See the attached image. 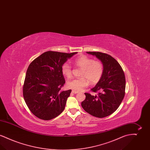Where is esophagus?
<instances>
[{"instance_id": "esophagus-1", "label": "esophagus", "mask_w": 150, "mask_h": 150, "mask_svg": "<svg viewBox=\"0 0 150 150\" xmlns=\"http://www.w3.org/2000/svg\"><path fill=\"white\" fill-rule=\"evenodd\" d=\"M72 93H74V94H76V93H79L78 91H74V90H72Z\"/></svg>"}]
</instances>
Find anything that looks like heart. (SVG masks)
<instances>
[{
  "label": "heart",
  "mask_w": 150,
  "mask_h": 150,
  "mask_svg": "<svg viewBox=\"0 0 150 150\" xmlns=\"http://www.w3.org/2000/svg\"><path fill=\"white\" fill-rule=\"evenodd\" d=\"M73 63L75 66L82 69L80 74L81 78L73 79L67 83V87L74 91H81L88 86L89 81L92 84L98 83L103 75L104 66L100 61L94 60L93 58L83 55L75 58ZM61 72L65 77L70 78L72 75L71 66L67 63H64L62 65Z\"/></svg>",
  "instance_id": "b5f03b06"
}]
</instances>
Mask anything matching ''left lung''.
Segmentation results:
<instances>
[{
  "mask_svg": "<svg viewBox=\"0 0 150 150\" xmlns=\"http://www.w3.org/2000/svg\"><path fill=\"white\" fill-rule=\"evenodd\" d=\"M96 56L104 66L102 78L91 91L92 96L85 93L86 97L81 106L93 116L102 118L112 114L119 107L125 93V78L120 64L114 58L100 52H87Z\"/></svg>",
  "mask_w": 150,
  "mask_h": 150,
  "instance_id": "8db88e82",
  "label": "left lung"
}]
</instances>
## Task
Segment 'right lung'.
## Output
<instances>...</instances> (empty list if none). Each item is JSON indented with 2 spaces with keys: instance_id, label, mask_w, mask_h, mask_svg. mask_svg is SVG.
Wrapping results in <instances>:
<instances>
[{
  "instance_id": "1",
  "label": "right lung",
  "mask_w": 150,
  "mask_h": 150,
  "mask_svg": "<svg viewBox=\"0 0 150 150\" xmlns=\"http://www.w3.org/2000/svg\"><path fill=\"white\" fill-rule=\"evenodd\" d=\"M76 53L47 51L29 65L23 86V96L30 111L36 117L50 120L64 110L71 90L61 91L65 83L61 67Z\"/></svg>"
}]
</instances>
